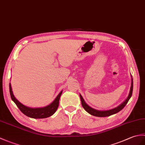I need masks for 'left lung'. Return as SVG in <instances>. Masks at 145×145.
Segmentation results:
<instances>
[{
    "label": "left lung",
    "mask_w": 145,
    "mask_h": 145,
    "mask_svg": "<svg viewBox=\"0 0 145 145\" xmlns=\"http://www.w3.org/2000/svg\"><path fill=\"white\" fill-rule=\"evenodd\" d=\"M132 77V80H131V86H130V91L129 94L128 95V97H127V99L124 101L120 104L119 106L117 107H115V108L110 109V110H96L95 109L92 108L91 107H90L87 104L85 100L83 98L82 96L80 94V99L81 101H82V105L83 107L84 108L87 112H88L89 114L94 116L96 117H108L111 115H113V114H115L117 112H120V111L122 110L124 107L125 106L126 104H127L128 101H129L130 98L132 95V91H133V78H132V76H131Z\"/></svg>",
    "instance_id": "obj_1"
}]
</instances>
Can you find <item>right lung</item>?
<instances>
[{
	"mask_svg": "<svg viewBox=\"0 0 145 145\" xmlns=\"http://www.w3.org/2000/svg\"><path fill=\"white\" fill-rule=\"evenodd\" d=\"M9 89L10 94L12 101L15 103L21 112L25 114V116L33 119H44L52 116L56 112L59 106L60 97L62 93V91L59 93V94L56 97V99L49 105L43 107H36V108H33L23 105L20 101L16 99L13 93L11 84H9Z\"/></svg>",
	"mask_w": 145,
	"mask_h": 145,
	"instance_id": "right-lung-1",
	"label": "right lung"
}]
</instances>
